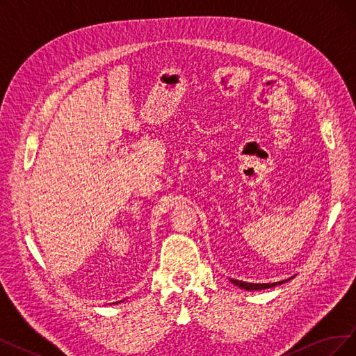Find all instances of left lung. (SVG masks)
<instances>
[{
	"label": "left lung",
	"mask_w": 356,
	"mask_h": 356,
	"mask_svg": "<svg viewBox=\"0 0 356 356\" xmlns=\"http://www.w3.org/2000/svg\"><path fill=\"white\" fill-rule=\"evenodd\" d=\"M293 279V277H289ZM289 279H286V281H289ZM286 281H281V282H273V284H251V282H243V281H238V279H230V282L238 285L239 288L242 289H246V291H258V289H267V288H273V286H277V285H282L285 284Z\"/></svg>",
	"instance_id": "left-lung-1"
}]
</instances>
